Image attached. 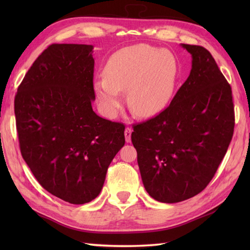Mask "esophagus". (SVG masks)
<instances>
[{
  "label": "esophagus",
  "instance_id": "obj_1",
  "mask_svg": "<svg viewBox=\"0 0 250 250\" xmlns=\"http://www.w3.org/2000/svg\"><path fill=\"white\" fill-rule=\"evenodd\" d=\"M131 134H132V129L131 128H125V142L126 143L131 142Z\"/></svg>",
  "mask_w": 250,
  "mask_h": 250
}]
</instances>
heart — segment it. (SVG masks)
<instances>
[{
    "instance_id": "b5f03b06",
    "label": "heart",
    "mask_w": 250,
    "mask_h": 250,
    "mask_svg": "<svg viewBox=\"0 0 250 250\" xmlns=\"http://www.w3.org/2000/svg\"><path fill=\"white\" fill-rule=\"evenodd\" d=\"M177 77L178 63L172 52L139 44L122 48L109 58L104 76L93 83V90L109 118L118 113L124 90L134 114L148 118L171 102Z\"/></svg>"
}]
</instances>
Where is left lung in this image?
Masks as SVG:
<instances>
[{
  "label": "left lung",
  "instance_id": "left-lung-1",
  "mask_svg": "<svg viewBox=\"0 0 250 250\" xmlns=\"http://www.w3.org/2000/svg\"><path fill=\"white\" fill-rule=\"evenodd\" d=\"M180 46L192 58L189 77L168 107L134 125L131 135L144 187L162 203L205 189L234 130L232 90L213 56L202 46Z\"/></svg>",
  "mask_w": 250,
  "mask_h": 250
}]
</instances>
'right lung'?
<instances>
[{
	"label": "right lung",
	"instance_id": "add662e5",
	"mask_svg": "<svg viewBox=\"0 0 250 250\" xmlns=\"http://www.w3.org/2000/svg\"><path fill=\"white\" fill-rule=\"evenodd\" d=\"M93 46L52 44L34 61L15 97L21 155L42 187L71 204L100 194L125 145V125L92 109Z\"/></svg>",
	"mask_w": 250,
	"mask_h": 250
}]
</instances>
